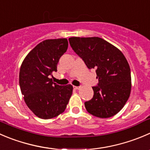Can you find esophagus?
Returning <instances> with one entry per match:
<instances>
[{
  "instance_id": "obj_1",
  "label": "esophagus",
  "mask_w": 150,
  "mask_h": 150,
  "mask_svg": "<svg viewBox=\"0 0 150 150\" xmlns=\"http://www.w3.org/2000/svg\"><path fill=\"white\" fill-rule=\"evenodd\" d=\"M73 88H75V89H76V90H77V89H79V88H81V87H80V86H74Z\"/></svg>"
}]
</instances>
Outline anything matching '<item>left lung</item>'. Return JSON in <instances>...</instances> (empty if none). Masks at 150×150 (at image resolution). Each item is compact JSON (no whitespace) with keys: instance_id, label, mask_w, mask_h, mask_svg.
<instances>
[{"instance_id":"8db88e82","label":"left lung","mask_w":150,"mask_h":150,"mask_svg":"<svg viewBox=\"0 0 150 150\" xmlns=\"http://www.w3.org/2000/svg\"><path fill=\"white\" fill-rule=\"evenodd\" d=\"M69 44L88 69H96L98 86L93 98L84 103L87 111L100 118L120 112L131 91V75L127 59L117 47L100 37H70Z\"/></svg>"}]
</instances>
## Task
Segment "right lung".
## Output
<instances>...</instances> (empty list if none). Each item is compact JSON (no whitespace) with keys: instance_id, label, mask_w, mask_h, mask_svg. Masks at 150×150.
<instances>
[{"instance_id":"right-lung-1","label":"right lung","mask_w":150,"mask_h":150,"mask_svg":"<svg viewBox=\"0 0 150 150\" xmlns=\"http://www.w3.org/2000/svg\"><path fill=\"white\" fill-rule=\"evenodd\" d=\"M67 47L65 38L44 40L29 52L20 67L19 83L23 99L39 118L48 120L62 114L72 96V85H57L50 78Z\"/></svg>"}]
</instances>
